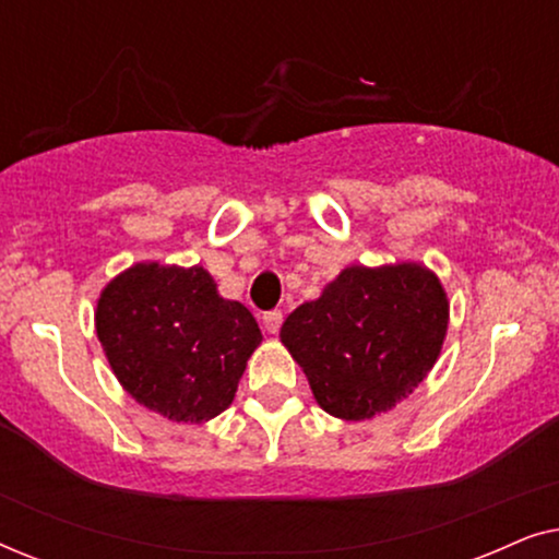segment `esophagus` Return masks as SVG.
I'll use <instances>...</instances> for the list:
<instances>
[{
  "mask_svg": "<svg viewBox=\"0 0 559 559\" xmlns=\"http://www.w3.org/2000/svg\"><path fill=\"white\" fill-rule=\"evenodd\" d=\"M262 323H264V331L274 335V333H277L280 328H282V312H280V310H270V312H264Z\"/></svg>",
  "mask_w": 559,
  "mask_h": 559,
  "instance_id": "1",
  "label": "esophagus"
}]
</instances>
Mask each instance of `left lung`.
Returning a JSON list of instances; mask_svg holds the SVG:
<instances>
[{"label":"left lung","mask_w":559,"mask_h":559,"mask_svg":"<svg viewBox=\"0 0 559 559\" xmlns=\"http://www.w3.org/2000/svg\"><path fill=\"white\" fill-rule=\"evenodd\" d=\"M448 320L445 287L425 264H350L289 312L280 341L320 407L361 423L407 400L432 371Z\"/></svg>","instance_id":"1"}]
</instances>
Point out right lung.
<instances>
[{"instance_id": "right-lung-1", "label": "right lung", "mask_w": 559, "mask_h": 559, "mask_svg": "<svg viewBox=\"0 0 559 559\" xmlns=\"http://www.w3.org/2000/svg\"><path fill=\"white\" fill-rule=\"evenodd\" d=\"M96 335L124 392L173 423H209L234 402L262 343L241 302L201 264L136 262L106 282Z\"/></svg>"}]
</instances>
